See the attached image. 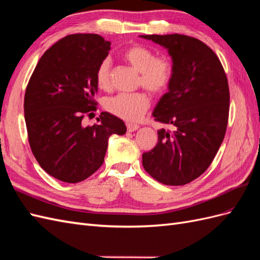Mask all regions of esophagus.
Masks as SVG:
<instances>
[{
	"label": "esophagus",
	"mask_w": 260,
	"mask_h": 260,
	"mask_svg": "<svg viewBox=\"0 0 260 260\" xmlns=\"http://www.w3.org/2000/svg\"><path fill=\"white\" fill-rule=\"evenodd\" d=\"M126 127H127L128 132H135V131L138 129L139 126L137 124H134V123H127V124H126Z\"/></svg>",
	"instance_id": "esophagus-1"
}]
</instances>
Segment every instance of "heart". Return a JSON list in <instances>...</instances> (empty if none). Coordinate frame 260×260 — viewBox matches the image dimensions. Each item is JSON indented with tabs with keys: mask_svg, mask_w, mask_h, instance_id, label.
<instances>
[{
	"mask_svg": "<svg viewBox=\"0 0 260 260\" xmlns=\"http://www.w3.org/2000/svg\"><path fill=\"white\" fill-rule=\"evenodd\" d=\"M123 57L139 72L138 85H143L152 94H161L169 88L174 78V64L167 57H156L155 51L142 45H134L123 52ZM112 61L104 58L95 71V81L100 89L111 88ZM150 105V99L145 92L118 93L104 101L105 110L125 121H137Z\"/></svg>",
	"mask_w": 260,
	"mask_h": 260,
	"instance_id": "obj_1",
	"label": "heart"
}]
</instances>
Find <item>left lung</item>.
I'll return each mask as SVG.
<instances>
[{
    "mask_svg": "<svg viewBox=\"0 0 260 260\" xmlns=\"http://www.w3.org/2000/svg\"><path fill=\"white\" fill-rule=\"evenodd\" d=\"M168 49L174 62L169 91L152 116L174 126L158 131V143L143 154V166L157 181L184 185L210 167L229 122L230 90L223 66L208 45L194 37L141 35Z\"/></svg>",
    "mask_w": 260,
    "mask_h": 260,
    "instance_id": "obj_1",
    "label": "left lung"
}]
</instances>
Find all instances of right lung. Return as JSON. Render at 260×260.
I'll use <instances>...</instances> for the list:
<instances>
[{"label":"right lung","instance_id":"obj_1","mask_svg":"<svg viewBox=\"0 0 260 260\" xmlns=\"http://www.w3.org/2000/svg\"><path fill=\"white\" fill-rule=\"evenodd\" d=\"M111 43L96 34L63 37L45 51L29 79L24 113L32 155L54 178L77 183L101 167L112 134L124 135L121 118L102 112L94 125H82L96 111L95 71Z\"/></svg>","mask_w":260,"mask_h":260}]
</instances>
